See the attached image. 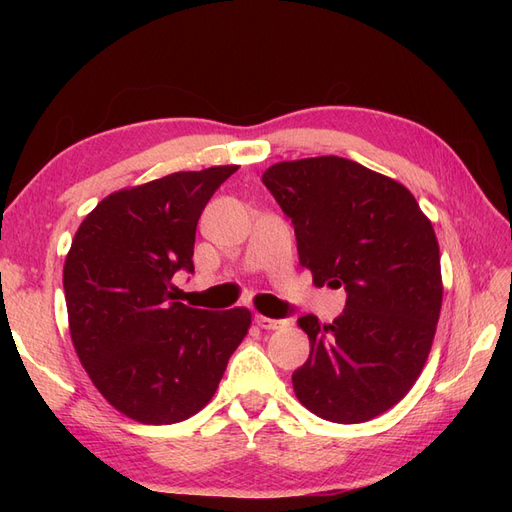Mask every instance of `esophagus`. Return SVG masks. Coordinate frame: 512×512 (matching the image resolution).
I'll return each mask as SVG.
<instances>
[{
  "label": "esophagus",
  "mask_w": 512,
  "mask_h": 512,
  "mask_svg": "<svg viewBox=\"0 0 512 512\" xmlns=\"http://www.w3.org/2000/svg\"><path fill=\"white\" fill-rule=\"evenodd\" d=\"M256 324L260 329H267V331H273V329H280V327H286L288 320H277V318H267L262 314H256Z\"/></svg>",
  "instance_id": "34e87169"
}]
</instances>
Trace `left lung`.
I'll list each match as a JSON object with an SVG mask.
<instances>
[{"label": "left lung", "mask_w": 512, "mask_h": 512, "mask_svg": "<svg viewBox=\"0 0 512 512\" xmlns=\"http://www.w3.org/2000/svg\"><path fill=\"white\" fill-rule=\"evenodd\" d=\"M262 183L314 284L348 292L331 324L299 318L309 359L294 393L324 421H371L408 395L429 356L444 290L436 232L406 185L346 158L277 162Z\"/></svg>", "instance_id": "8db88e82"}]
</instances>
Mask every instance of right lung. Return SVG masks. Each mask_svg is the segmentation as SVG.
I'll list each match as a JSON object with an SVG mask.
<instances>
[{
  "instance_id": "1",
  "label": "right lung",
  "mask_w": 512,
  "mask_h": 512,
  "mask_svg": "<svg viewBox=\"0 0 512 512\" xmlns=\"http://www.w3.org/2000/svg\"><path fill=\"white\" fill-rule=\"evenodd\" d=\"M239 166L183 170L108 194L76 230L64 265L70 337L102 397L145 425L203 410L252 312L177 301L173 277L194 273L200 213Z\"/></svg>"
}]
</instances>
